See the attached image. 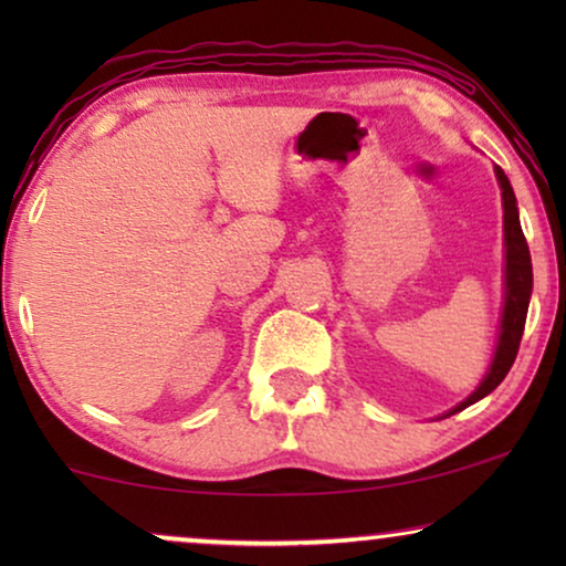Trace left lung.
Instances as JSON below:
<instances>
[{
  "mask_svg": "<svg viewBox=\"0 0 566 566\" xmlns=\"http://www.w3.org/2000/svg\"><path fill=\"white\" fill-rule=\"evenodd\" d=\"M497 175L500 190H502V231H505V301H502V316H500V335L497 345H494V355L490 368L474 391L469 394L461 405L448 409L443 417H451L461 409H467L474 401L484 399L502 384L507 370L513 368L517 347H521V337L525 329V316H528V304L533 293V268H531V252L528 242H525L521 229V216H517V200L510 185L507 175L500 167H494Z\"/></svg>",
  "mask_w": 566,
  "mask_h": 566,
  "instance_id": "8db88e82",
  "label": "left lung"
}]
</instances>
